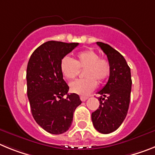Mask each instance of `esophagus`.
I'll list each match as a JSON object with an SVG mask.
<instances>
[{
	"mask_svg": "<svg viewBox=\"0 0 155 155\" xmlns=\"http://www.w3.org/2000/svg\"><path fill=\"white\" fill-rule=\"evenodd\" d=\"M87 98H88V97H86V96H80V100H81L82 101H85L86 100H87Z\"/></svg>",
	"mask_w": 155,
	"mask_h": 155,
	"instance_id": "esophagus-1",
	"label": "esophagus"
}]
</instances>
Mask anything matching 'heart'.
<instances>
[{"label": "heart", "mask_w": 155, "mask_h": 155, "mask_svg": "<svg viewBox=\"0 0 155 155\" xmlns=\"http://www.w3.org/2000/svg\"><path fill=\"white\" fill-rule=\"evenodd\" d=\"M61 71L64 78L73 79L79 73V68L84 69L85 79H76L70 83V91L76 94L85 96L92 92L99 83L109 76L111 66L107 59L100 58L99 54L91 49L77 53L76 59L63 58L61 61Z\"/></svg>", "instance_id": "1"}]
</instances>
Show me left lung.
I'll list each match as a JSON object with an SVG mask.
<instances>
[{
  "label": "left lung",
  "instance_id": "1",
  "mask_svg": "<svg viewBox=\"0 0 155 155\" xmlns=\"http://www.w3.org/2000/svg\"><path fill=\"white\" fill-rule=\"evenodd\" d=\"M97 44L107 55L111 71L106 85L97 92L101 95L98 97L100 105L92 113L91 118L98 132L107 134L115 131L127 115L132 87L131 72L126 59L119 52L104 43L97 42Z\"/></svg>",
  "mask_w": 155,
  "mask_h": 155
}]
</instances>
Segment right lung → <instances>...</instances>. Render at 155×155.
I'll return each mask as SVG.
<instances>
[{
	"instance_id": "add662e5",
	"label": "right lung",
	"mask_w": 155,
	"mask_h": 155,
	"mask_svg": "<svg viewBox=\"0 0 155 155\" xmlns=\"http://www.w3.org/2000/svg\"><path fill=\"white\" fill-rule=\"evenodd\" d=\"M78 43L48 41L35 50L26 70L27 96L37 124L52 134H61L72 125L73 113L82 103L76 94H68L61 61ZM66 94L67 97H63Z\"/></svg>"
}]
</instances>
